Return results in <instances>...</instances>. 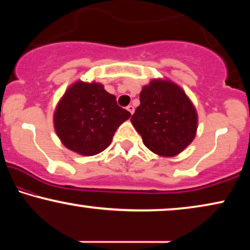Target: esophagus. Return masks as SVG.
I'll return each instance as SVG.
<instances>
[{"label": "esophagus", "instance_id": "34e87169", "mask_svg": "<svg viewBox=\"0 0 250 250\" xmlns=\"http://www.w3.org/2000/svg\"><path fill=\"white\" fill-rule=\"evenodd\" d=\"M126 109H127V110H128L129 112H131V114L133 115V112H134V107H133V105H132V104H129V105H127V108H126Z\"/></svg>", "mask_w": 250, "mask_h": 250}]
</instances>
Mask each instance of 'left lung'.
Here are the masks:
<instances>
[{
	"instance_id": "1",
	"label": "left lung",
	"mask_w": 250,
	"mask_h": 250,
	"mask_svg": "<svg viewBox=\"0 0 250 250\" xmlns=\"http://www.w3.org/2000/svg\"><path fill=\"white\" fill-rule=\"evenodd\" d=\"M131 122L149 150L163 157L179 155L196 136L198 117L179 85L153 80L143 86Z\"/></svg>"
}]
</instances>
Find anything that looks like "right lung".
I'll return each instance as SVG.
<instances>
[{
	"label": "right lung",
	"instance_id": "right-lung-1",
	"mask_svg": "<svg viewBox=\"0 0 250 250\" xmlns=\"http://www.w3.org/2000/svg\"><path fill=\"white\" fill-rule=\"evenodd\" d=\"M131 114L99 83L78 81L66 91L54 111V128L71 151L94 156L107 149L118 126Z\"/></svg>",
	"mask_w": 250,
	"mask_h": 250
}]
</instances>
